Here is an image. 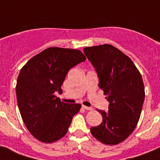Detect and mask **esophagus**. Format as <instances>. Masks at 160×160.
Listing matches in <instances>:
<instances>
[{"mask_svg":"<svg viewBox=\"0 0 160 160\" xmlns=\"http://www.w3.org/2000/svg\"><path fill=\"white\" fill-rule=\"evenodd\" d=\"M82 108L85 109V110H87V111H91V110H92V107H87V106H83V105H82Z\"/></svg>","mask_w":160,"mask_h":160,"instance_id":"1","label":"esophagus"}]
</instances>
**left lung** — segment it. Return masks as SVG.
<instances>
[{
    "label": "left lung",
    "mask_w": 160,
    "mask_h": 160,
    "mask_svg": "<svg viewBox=\"0 0 160 160\" xmlns=\"http://www.w3.org/2000/svg\"><path fill=\"white\" fill-rule=\"evenodd\" d=\"M83 52L109 102L108 111L98 110L102 122L90 131L100 142L115 145L125 140L138 122L145 97L142 76L131 58L111 45L86 47Z\"/></svg>",
    "instance_id": "1"
}]
</instances>
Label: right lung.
Masks as SVG:
<instances>
[{"instance_id":"right-lung-1","label":"right lung","mask_w":160,"mask_h":160,"mask_svg":"<svg viewBox=\"0 0 160 160\" xmlns=\"http://www.w3.org/2000/svg\"><path fill=\"white\" fill-rule=\"evenodd\" d=\"M80 50L49 47L22 67L16 86L22 118L29 132L43 142H53L67 133L81 104H67L55 96L68 71L86 61Z\"/></svg>"}]
</instances>
